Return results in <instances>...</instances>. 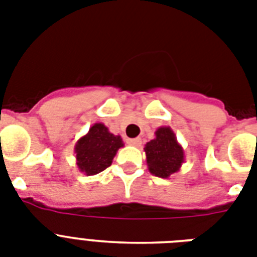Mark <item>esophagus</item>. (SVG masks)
<instances>
[{"mask_svg":"<svg viewBox=\"0 0 257 257\" xmlns=\"http://www.w3.org/2000/svg\"><path fill=\"white\" fill-rule=\"evenodd\" d=\"M126 143L129 145H136V147H139L141 144V140L139 137H136V139H126Z\"/></svg>","mask_w":257,"mask_h":257,"instance_id":"obj_1","label":"esophagus"}]
</instances>
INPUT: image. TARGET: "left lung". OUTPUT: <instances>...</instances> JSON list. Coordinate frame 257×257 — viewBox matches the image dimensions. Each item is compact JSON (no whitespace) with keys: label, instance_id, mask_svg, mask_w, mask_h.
<instances>
[{"label":"left lung","instance_id":"8db88e82","mask_svg":"<svg viewBox=\"0 0 257 257\" xmlns=\"http://www.w3.org/2000/svg\"><path fill=\"white\" fill-rule=\"evenodd\" d=\"M147 153V164L157 177H168L180 169L184 161V152L171 128H160L156 131V139L147 143L144 148Z\"/></svg>","mask_w":257,"mask_h":257}]
</instances>
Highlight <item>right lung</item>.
I'll return each instance as SVG.
<instances>
[{"label": "right lung", "mask_w": 257, "mask_h": 257, "mask_svg": "<svg viewBox=\"0 0 257 257\" xmlns=\"http://www.w3.org/2000/svg\"><path fill=\"white\" fill-rule=\"evenodd\" d=\"M122 147L120 136H114L104 124H94L86 136L76 145V159L80 171L88 176L100 173L112 164L117 149Z\"/></svg>", "instance_id": "obj_1"}]
</instances>
